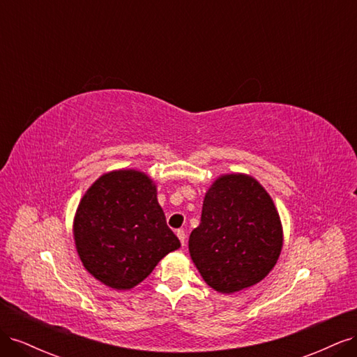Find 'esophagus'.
<instances>
[{"label":"esophagus","instance_id":"1","mask_svg":"<svg viewBox=\"0 0 357 357\" xmlns=\"http://www.w3.org/2000/svg\"><path fill=\"white\" fill-rule=\"evenodd\" d=\"M176 234H177V236H178V240H180L181 245H185V243H186V234H185V231L178 229Z\"/></svg>","mask_w":357,"mask_h":357}]
</instances>
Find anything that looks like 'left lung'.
Returning a JSON list of instances; mask_svg holds the SVG:
<instances>
[{
  "label": "left lung",
  "instance_id": "obj_1",
  "mask_svg": "<svg viewBox=\"0 0 357 357\" xmlns=\"http://www.w3.org/2000/svg\"><path fill=\"white\" fill-rule=\"evenodd\" d=\"M283 228L269 193L247 174H225L210 186L189 253L204 282L234 294L264 280L282 253Z\"/></svg>",
  "mask_w": 357,
  "mask_h": 357
}]
</instances>
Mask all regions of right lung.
Instances as JSON below:
<instances>
[{
  "instance_id": "1",
  "label": "right lung",
  "mask_w": 357,
  "mask_h": 357,
  "mask_svg": "<svg viewBox=\"0 0 357 357\" xmlns=\"http://www.w3.org/2000/svg\"><path fill=\"white\" fill-rule=\"evenodd\" d=\"M156 195L153 180L137 169L107 172L86 190L74 215V243L102 284L132 289L180 247Z\"/></svg>"
}]
</instances>
